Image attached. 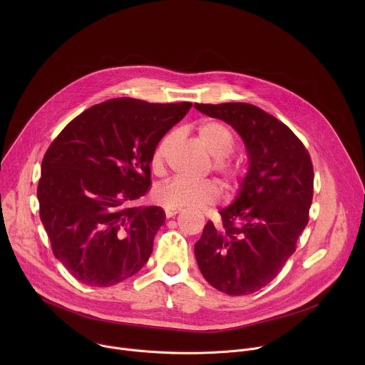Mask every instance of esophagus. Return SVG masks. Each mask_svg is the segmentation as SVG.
Wrapping results in <instances>:
<instances>
[{
	"label": "esophagus",
	"instance_id": "34e87169",
	"mask_svg": "<svg viewBox=\"0 0 365 365\" xmlns=\"http://www.w3.org/2000/svg\"><path fill=\"white\" fill-rule=\"evenodd\" d=\"M179 212H180V207H176V206H166L165 207V214H166L168 218H172Z\"/></svg>",
	"mask_w": 365,
	"mask_h": 365
}]
</instances>
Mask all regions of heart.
I'll list each match as a JSON object with an SVG mask.
<instances>
[{
  "label": "heart",
  "instance_id": "1",
  "mask_svg": "<svg viewBox=\"0 0 365 365\" xmlns=\"http://www.w3.org/2000/svg\"><path fill=\"white\" fill-rule=\"evenodd\" d=\"M197 134L203 145L215 155V169L222 173L228 182L238 180L242 176V166L228 159L234 150V135L231 130L224 123L207 121L197 128ZM172 138L173 133H169L155 145L150 160L153 172H162ZM153 196L155 202L163 206H202L210 205L220 197V187L214 180H192L176 176L155 186Z\"/></svg>",
  "mask_w": 365,
  "mask_h": 365
}]
</instances>
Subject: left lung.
Returning <instances> with one entry per match:
<instances>
[{
	"label": "left lung",
	"instance_id": "obj_1",
	"mask_svg": "<svg viewBox=\"0 0 365 365\" xmlns=\"http://www.w3.org/2000/svg\"><path fill=\"white\" fill-rule=\"evenodd\" d=\"M242 138L250 168L234 203L207 221L195 257L217 290L251 294L267 286L296 251L314 197V166L303 143L276 117L244 102L195 103Z\"/></svg>",
	"mask_w": 365,
	"mask_h": 365
}]
</instances>
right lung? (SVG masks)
Wrapping results in <instances>:
<instances>
[{"label": "right lung", "mask_w": 365, "mask_h": 365, "mask_svg": "<svg viewBox=\"0 0 365 365\" xmlns=\"http://www.w3.org/2000/svg\"><path fill=\"white\" fill-rule=\"evenodd\" d=\"M190 107L114 98L79 114L48 145L37 186L40 220L76 280L110 287L147 263L166 215L134 202L150 189L155 145Z\"/></svg>", "instance_id": "1"}]
</instances>
